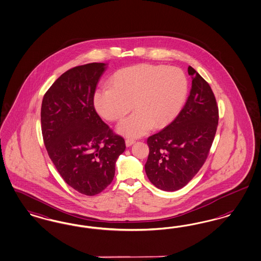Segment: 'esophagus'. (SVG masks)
Instances as JSON below:
<instances>
[{
    "label": "esophagus",
    "mask_w": 261,
    "mask_h": 261,
    "mask_svg": "<svg viewBox=\"0 0 261 261\" xmlns=\"http://www.w3.org/2000/svg\"><path fill=\"white\" fill-rule=\"evenodd\" d=\"M135 141L134 139H126V147H129V146H132V145L135 143Z\"/></svg>",
    "instance_id": "34e87169"
}]
</instances>
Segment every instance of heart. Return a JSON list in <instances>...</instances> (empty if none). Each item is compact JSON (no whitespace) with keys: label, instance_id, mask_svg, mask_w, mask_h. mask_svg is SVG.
<instances>
[{"label":"heart","instance_id":"heart-1","mask_svg":"<svg viewBox=\"0 0 261 261\" xmlns=\"http://www.w3.org/2000/svg\"><path fill=\"white\" fill-rule=\"evenodd\" d=\"M188 90V79L180 68L142 64L118 70L110 87L96 91L94 105L100 116L118 121L134 103L136 110L119 123L117 132L135 138L172 122L183 107Z\"/></svg>","mask_w":261,"mask_h":261}]
</instances>
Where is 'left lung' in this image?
Segmentation results:
<instances>
[{
  "instance_id": "8db88e82",
  "label": "left lung",
  "mask_w": 261,
  "mask_h": 261,
  "mask_svg": "<svg viewBox=\"0 0 261 261\" xmlns=\"http://www.w3.org/2000/svg\"><path fill=\"white\" fill-rule=\"evenodd\" d=\"M188 72L193 81L183 109L173 122L147 139V177L166 192L182 189L199 171L219 123V108L210 85L191 66Z\"/></svg>"
}]
</instances>
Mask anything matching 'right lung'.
Listing matches in <instances>:
<instances>
[{"instance_id":"add662e5","label":"right lung","mask_w":261,"mask_h":261,"mask_svg":"<svg viewBox=\"0 0 261 261\" xmlns=\"http://www.w3.org/2000/svg\"><path fill=\"white\" fill-rule=\"evenodd\" d=\"M103 63L70 68L45 93L40 112L43 142L65 182L78 193L96 195L113 181L122 136L98 116L94 96Z\"/></svg>"}]
</instances>
